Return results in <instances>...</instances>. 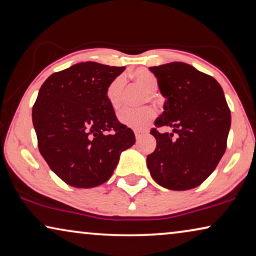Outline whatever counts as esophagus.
<instances>
[{"label":"esophagus","mask_w":256,"mask_h":256,"mask_svg":"<svg viewBox=\"0 0 256 256\" xmlns=\"http://www.w3.org/2000/svg\"><path fill=\"white\" fill-rule=\"evenodd\" d=\"M134 134H136V140H139V139L142 138L144 134H146V131H141V130H136V131H134Z\"/></svg>","instance_id":"esophagus-1"}]
</instances>
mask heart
Wrapping results in <instances>:
<instances>
[{
  "label": "heart",
  "instance_id": "b5f03b06",
  "mask_svg": "<svg viewBox=\"0 0 256 256\" xmlns=\"http://www.w3.org/2000/svg\"><path fill=\"white\" fill-rule=\"evenodd\" d=\"M131 78L133 79L136 85L141 87L144 90H146V96L144 102L147 100L150 102H155V92L158 90V82L154 74L146 68H136L134 72H132ZM125 88V78L116 77L108 85V88L106 92V100L112 108L117 112L120 109L123 104V93ZM155 118V110L150 106L139 109V110H123L118 120L125 126L133 130H144L150 125L152 120Z\"/></svg>",
  "mask_w": 256,
  "mask_h": 256
}]
</instances>
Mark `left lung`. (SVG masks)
<instances>
[{"mask_svg":"<svg viewBox=\"0 0 256 256\" xmlns=\"http://www.w3.org/2000/svg\"><path fill=\"white\" fill-rule=\"evenodd\" d=\"M150 70L166 98L155 126L174 130L160 133L152 128L156 148L147 156V166L163 188H194L210 176L226 150L231 112L223 90L212 76L182 62Z\"/></svg>","mask_w":256,"mask_h":256,"instance_id":"obj_1","label":"left lung"}]
</instances>
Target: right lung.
I'll return each instance as SVG.
<instances>
[{"label":"right lung","mask_w":256,"mask_h":256,"mask_svg":"<svg viewBox=\"0 0 256 256\" xmlns=\"http://www.w3.org/2000/svg\"><path fill=\"white\" fill-rule=\"evenodd\" d=\"M125 70L96 62L49 76L32 109L38 146L68 185L90 188L112 177L122 152L136 142L106 100L108 85Z\"/></svg>","instance_id":"right-lung-1"}]
</instances>
